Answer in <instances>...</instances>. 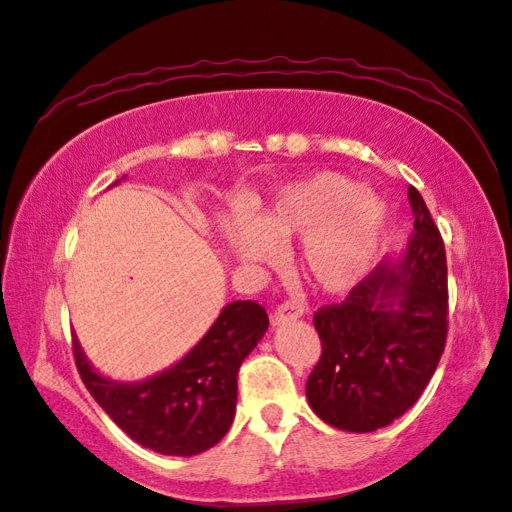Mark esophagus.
Returning a JSON list of instances; mask_svg holds the SVG:
<instances>
[{
  "instance_id": "obj_1",
  "label": "esophagus",
  "mask_w": 512,
  "mask_h": 512,
  "mask_svg": "<svg viewBox=\"0 0 512 512\" xmlns=\"http://www.w3.org/2000/svg\"><path fill=\"white\" fill-rule=\"evenodd\" d=\"M303 314V310L299 306H292V303H284V306H279L273 312V325L279 328V325H286L290 321H297Z\"/></svg>"
}]
</instances>
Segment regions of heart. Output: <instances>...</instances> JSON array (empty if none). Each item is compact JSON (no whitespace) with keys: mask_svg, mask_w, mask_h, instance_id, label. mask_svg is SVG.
Here are the masks:
<instances>
[{"mask_svg":"<svg viewBox=\"0 0 512 512\" xmlns=\"http://www.w3.org/2000/svg\"><path fill=\"white\" fill-rule=\"evenodd\" d=\"M385 222L380 195L341 173L317 171L279 187L255 222H239L231 250L246 266H264L275 262L279 246L299 237L301 275L317 290L341 295L367 275Z\"/></svg>","mask_w":512,"mask_h":512,"instance_id":"heart-1","label":"heart"}]
</instances>
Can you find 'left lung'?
<instances>
[{
	"label": "left lung",
	"mask_w": 512,
	"mask_h": 512,
	"mask_svg": "<svg viewBox=\"0 0 512 512\" xmlns=\"http://www.w3.org/2000/svg\"><path fill=\"white\" fill-rule=\"evenodd\" d=\"M413 233L339 306L314 314L321 358L306 396L336 429L369 433L409 411L447 341V255L422 195L409 187Z\"/></svg>",
	"instance_id": "left-lung-1"
}]
</instances>
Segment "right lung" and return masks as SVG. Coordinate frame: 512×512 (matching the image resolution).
I'll return each mask as SVG.
<instances>
[{"label":"right lung","mask_w":512,"mask_h":512,"mask_svg":"<svg viewBox=\"0 0 512 512\" xmlns=\"http://www.w3.org/2000/svg\"><path fill=\"white\" fill-rule=\"evenodd\" d=\"M266 330L268 314L259 303H228L178 363L136 383L94 369L76 336L74 358L85 387L129 438L156 453L189 458L215 447L231 429L237 369Z\"/></svg>","instance_id":"right-lung-1"}]
</instances>
